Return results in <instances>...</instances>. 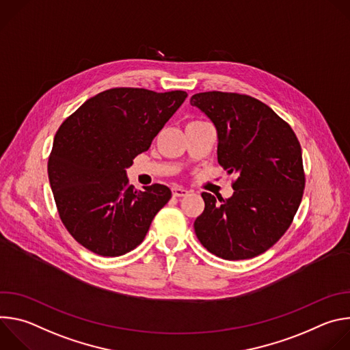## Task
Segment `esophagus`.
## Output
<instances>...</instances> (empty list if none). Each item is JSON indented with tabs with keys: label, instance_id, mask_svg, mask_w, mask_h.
Returning <instances> with one entry per match:
<instances>
[{
	"label": "esophagus",
	"instance_id": "esophagus-1",
	"mask_svg": "<svg viewBox=\"0 0 350 350\" xmlns=\"http://www.w3.org/2000/svg\"><path fill=\"white\" fill-rule=\"evenodd\" d=\"M172 193H173V196L180 198V196H187L188 191L185 188H181V187H173L172 188Z\"/></svg>",
	"mask_w": 350,
	"mask_h": 350
}]
</instances>
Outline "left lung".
<instances>
[{"label": "left lung", "instance_id": "8db88e82", "mask_svg": "<svg viewBox=\"0 0 350 350\" xmlns=\"http://www.w3.org/2000/svg\"><path fill=\"white\" fill-rule=\"evenodd\" d=\"M217 130V161L237 176L228 199L202 192L193 228L208 251L226 260L251 259L288 230L305 189L302 149L291 126L256 98L208 91L191 96Z\"/></svg>", "mask_w": 350, "mask_h": 350}]
</instances>
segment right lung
Listing matches in <instances>:
<instances>
[{
    "label": "right lung",
    "mask_w": 350,
    "mask_h": 350,
    "mask_svg": "<svg viewBox=\"0 0 350 350\" xmlns=\"http://www.w3.org/2000/svg\"><path fill=\"white\" fill-rule=\"evenodd\" d=\"M185 91L111 88L70 115L48 159L59 217L70 235L99 256H120L145 238L172 191L162 184L134 189L126 169L185 101Z\"/></svg>",
    "instance_id": "1"
}]
</instances>
